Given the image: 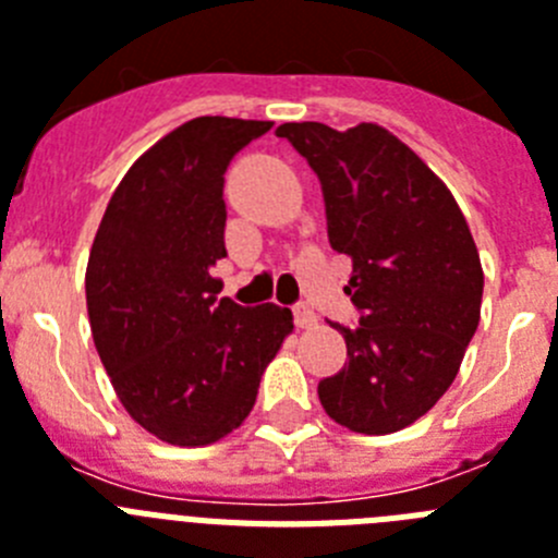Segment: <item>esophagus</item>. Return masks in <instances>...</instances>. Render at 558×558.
<instances>
[{
  "instance_id": "esophagus-1",
  "label": "esophagus",
  "mask_w": 558,
  "mask_h": 558,
  "mask_svg": "<svg viewBox=\"0 0 558 558\" xmlns=\"http://www.w3.org/2000/svg\"><path fill=\"white\" fill-rule=\"evenodd\" d=\"M293 315H295V327H299V329H315V327H318V315H315L313 310L307 307V304H299V307H293Z\"/></svg>"
}]
</instances>
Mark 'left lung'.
I'll return each instance as SVG.
<instances>
[{"label":"left lung","instance_id":"left-lung-1","mask_svg":"<svg viewBox=\"0 0 558 558\" xmlns=\"http://www.w3.org/2000/svg\"><path fill=\"white\" fill-rule=\"evenodd\" d=\"M322 179L329 243L352 256L343 290L360 310L343 372L318 383L338 425L386 436L452 386L481 322L483 268L461 206L416 153L377 122L276 128Z\"/></svg>","mask_w":558,"mask_h":558}]
</instances>
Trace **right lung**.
<instances>
[{
    "instance_id": "1",
    "label": "right lung",
    "mask_w": 558,
    "mask_h": 558,
    "mask_svg": "<svg viewBox=\"0 0 558 558\" xmlns=\"http://www.w3.org/2000/svg\"><path fill=\"white\" fill-rule=\"evenodd\" d=\"M270 122L198 117L133 161L86 265V307L111 386L136 425L206 447L243 425L293 313L218 299L223 172Z\"/></svg>"
}]
</instances>
